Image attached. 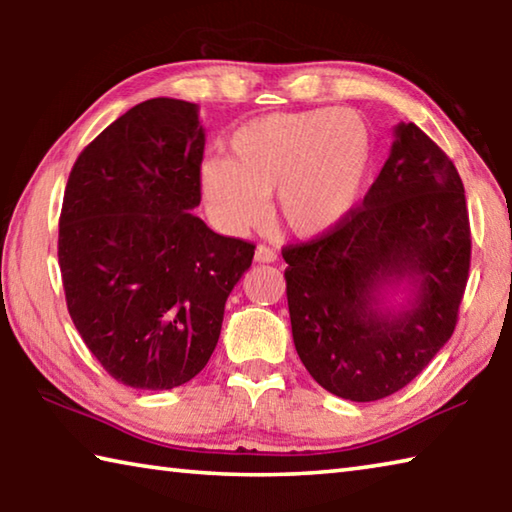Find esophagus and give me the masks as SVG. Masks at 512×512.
<instances>
[{
    "mask_svg": "<svg viewBox=\"0 0 512 512\" xmlns=\"http://www.w3.org/2000/svg\"><path fill=\"white\" fill-rule=\"evenodd\" d=\"M277 259V253L273 248H268V246H257V250H255V262H259V264H273Z\"/></svg>",
    "mask_w": 512,
    "mask_h": 512,
    "instance_id": "esophagus-1",
    "label": "esophagus"
}]
</instances>
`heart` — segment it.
<instances>
[{"label": "heart", "mask_w": 512, "mask_h": 512, "mask_svg": "<svg viewBox=\"0 0 512 512\" xmlns=\"http://www.w3.org/2000/svg\"><path fill=\"white\" fill-rule=\"evenodd\" d=\"M372 164V135L359 112L311 108L273 112L239 126L228 155L207 158L198 176L216 228L244 235L275 214L293 235L318 237L354 210Z\"/></svg>", "instance_id": "1"}]
</instances>
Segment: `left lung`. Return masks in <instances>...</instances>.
<instances>
[{"label":"left lung","instance_id":"1","mask_svg":"<svg viewBox=\"0 0 512 512\" xmlns=\"http://www.w3.org/2000/svg\"><path fill=\"white\" fill-rule=\"evenodd\" d=\"M470 253L454 162L418 126L400 124L348 219L282 248L293 343L309 375L352 402L404 388L454 334ZM404 281L414 287L410 307L381 310L385 289Z\"/></svg>","mask_w":512,"mask_h":512}]
</instances>
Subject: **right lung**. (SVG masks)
<instances>
[{
	"label": "right lung",
	"mask_w": 512,
	"mask_h": 512,
	"mask_svg": "<svg viewBox=\"0 0 512 512\" xmlns=\"http://www.w3.org/2000/svg\"><path fill=\"white\" fill-rule=\"evenodd\" d=\"M198 106L149 99L85 146L58 221L67 311L112 379L169 391L201 372L255 244L216 235L201 203Z\"/></svg>",
	"instance_id": "obj_1"
}]
</instances>
